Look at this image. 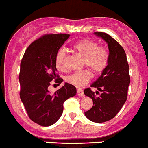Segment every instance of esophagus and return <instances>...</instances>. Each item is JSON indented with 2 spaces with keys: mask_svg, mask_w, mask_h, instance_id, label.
<instances>
[{
  "mask_svg": "<svg viewBox=\"0 0 148 148\" xmlns=\"http://www.w3.org/2000/svg\"><path fill=\"white\" fill-rule=\"evenodd\" d=\"M77 93L78 96H80V97H84V91L81 89H77Z\"/></svg>",
  "mask_w": 148,
  "mask_h": 148,
  "instance_id": "1",
  "label": "esophagus"
}]
</instances>
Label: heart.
<instances>
[{
  "label": "heart",
  "mask_w": 148,
  "mask_h": 148,
  "mask_svg": "<svg viewBox=\"0 0 148 148\" xmlns=\"http://www.w3.org/2000/svg\"><path fill=\"white\" fill-rule=\"evenodd\" d=\"M74 51L84 57V65L87 66L95 74H99L105 70L109 62V54L103 46L98 45L94 41L90 39H81L75 42L72 46ZM66 51L60 49L55 55V67L58 71H64ZM93 76L89 69L79 71L67 77L66 80L70 84L76 87H83L90 81Z\"/></svg>",
  "instance_id": "obj_1"
}]
</instances>
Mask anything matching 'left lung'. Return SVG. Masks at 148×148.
<instances>
[{
	"instance_id": "obj_1",
	"label": "left lung",
	"mask_w": 148,
	"mask_h": 148,
	"mask_svg": "<svg viewBox=\"0 0 148 148\" xmlns=\"http://www.w3.org/2000/svg\"><path fill=\"white\" fill-rule=\"evenodd\" d=\"M95 35L101 37L107 42L109 55L108 65L91 87L97 88L99 92L85 89L84 93L92 99L93 107L85 112L86 117L92 122L101 123L113 119L122 109L128 97L130 84L129 67L124 49L117 41L106 32H96Z\"/></svg>"
}]
</instances>
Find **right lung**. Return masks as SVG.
<instances>
[{"instance_id": "right-lung-1", "label": "right lung", "mask_w": 148, "mask_h": 148, "mask_svg": "<svg viewBox=\"0 0 148 148\" xmlns=\"http://www.w3.org/2000/svg\"><path fill=\"white\" fill-rule=\"evenodd\" d=\"M70 35L45 34L31 43L20 63V97L32 122L41 126H50L61 117L64 103L76 95V87L65 83L54 94L48 87L52 80L63 81L55 67V55Z\"/></svg>"}]
</instances>
